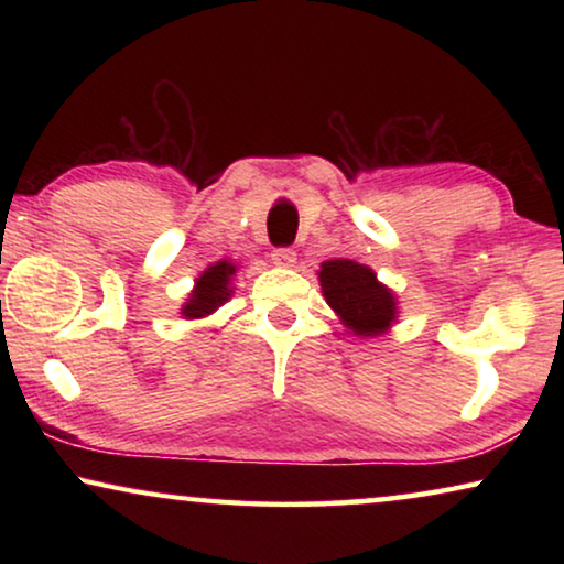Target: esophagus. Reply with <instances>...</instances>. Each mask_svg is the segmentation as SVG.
<instances>
[{
    "label": "esophagus",
    "mask_w": 564,
    "mask_h": 564,
    "mask_svg": "<svg viewBox=\"0 0 564 564\" xmlns=\"http://www.w3.org/2000/svg\"><path fill=\"white\" fill-rule=\"evenodd\" d=\"M295 261H297V253L292 249H274V253H272V264L274 267L290 269V267H295Z\"/></svg>",
    "instance_id": "34e87169"
}]
</instances>
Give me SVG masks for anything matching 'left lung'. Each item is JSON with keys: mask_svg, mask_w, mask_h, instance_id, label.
<instances>
[{"mask_svg": "<svg viewBox=\"0 0 564 564\" xmlns=\"http://www.w3.org/2000/svg\"><path fill=\"white\" fill-rule=\"evenodd\" d=\"M318 280L326 303L357 336H380L395 323V295L369 267L351 259H330L321 264Z\"/></svg>", "mask_w": 564, "mask_h": 564, "instance_id": "1", "label": "left lung"}]
</instances>
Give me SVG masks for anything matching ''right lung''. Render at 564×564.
Returning a JSON list of instances; mask_svg holds the SVG:
<instances>
[{"label":"right lung","mask_w":564,"mask_h":564,"mask_svg":"<svg viewBox=\"0 0 564 564\" xmlns=\"http://www.w3.org/2000/svg\"><path fill=\"white\" fill-rule=\"evenodd\" d=\"M234 274H236V264H230L228 259L215 261V264L207 267L205 272L195 280V290L189 292L187 303L182 305L184 318L187 321L205 318V315L218 311V307L230 297V292H234V288H230Z\"/></svg>","instance_id":"right-lung-1"}]
</instances>
